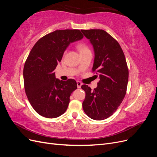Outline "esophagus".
Segmentation results:
<instances>
[{
    "label": "esophagus",
    "instance_id": "1",
    "mask_svg": "<svg viewBox=\"0 0 157 157\" xmlns=\"http://www.w3.org/2000/svg\"><path fill=\"white\" fill-rule=\"evenodd\" d=\"M77 87H78V88H80V87H81V86H82V82H80V81H77Z\"/></svg>",
    "mask_w": 157,
    "mask_h": 157
}]
</instances>
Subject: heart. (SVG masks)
Listing matches in <instances>:
<instances>
[{
    "label": "heart",
    "instance_id": "1",
    "mask_svg": "<svg viewBox=\"0 0 157 157\" xmlns=\"http://www.w3.org/2000/svg\"><path fill=\"white\" fill-rule=\"evenodd\" d=\"M77 48L80 52V53H81V52H86V51H89V48L88 47L84 44H79L77 46Z\"/></svg>",
    "mask_w": 157,
    "mask_h": 157
}]
</instances>
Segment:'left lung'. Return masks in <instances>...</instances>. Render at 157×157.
<instances>
[{
    "instance_id": "obj_1",
    "label": "left lung",
    "mask_w": 157,
    "mask_h": 157,
    "mask_svg": "<svg viewBox=\"0 0 157 157\" xmlns=\"http://www.w3.org/2000/svg\"><path fill=\"white\" fill-rule=\"evenodd\" d=\"M93 45L95 58L92 71L99 78L92 90L84 84L86 96L82 103L84 113L92 119H106L120 106L126 93L128 69L120 44L102 29L81 30Z\"/></svg>"
}]
</instances>
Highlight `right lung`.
<instances>
[{
	"instance_id": "right-lung-1",
	"label": "right lung",
	"mask_w": 157,
	"mask_h": 157,
	"mask_svg": "<svg viewBox=\"0 0 157 157\" xmlns=\"http://www.w3.org/2000/svg\"><path fill=\"white\" fill-rule=\"evenodd\" d=\"M83 36L78 29L56 30L40 38L31 49L23 68L24 87L28 100L40 115L56 118L67 110L77 82L59 80L53 71L69 44Z\"/></svg>"
}]
</instances>
